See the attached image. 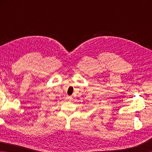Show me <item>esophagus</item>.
<instances>
[{
	"label": "esophagus",
	"mask_w": 152,
	"mask_h": 152,
	"mask_svg": "<svg viewBox=\"0 0 152 152\" xmlns=\"http://www.w3.org/2000/svg\"><path fill=\"white\" fill-rule=\"evenodd\" d=\"M66 99L68 100V101H72V96H67Z\"/></svg>",
	"instance_id": "34e87169"
}]
</instances>
